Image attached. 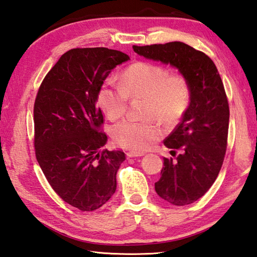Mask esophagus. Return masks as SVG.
<instances>
[{"mask_svg": "<svg viewBox=\"0 0 257 257\" xmlns=\"http://www.w3.org/2000/svg\"><path fill=\"white\" fill-rule=\"evenodd\" d=\"M144 153H135V152H128L126 153L127 158H132V157H141L143 156Z\"/></svg>", "mask_w": 257, "mask_h": 257, "instance_id": "1", "label": "esophagus"}]
</instances>
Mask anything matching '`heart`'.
<instances>
[{
  "label": "heart",
  "instance_id": "obj_1",
  "mask_svg": "<svg viewBox=\"0 0 257 257\" xmlns=\"http://www.w3.org/2000/svg\"><path fill=\"white\" fill-rule=\"evenodd\" d=\"M130 96L146 98L145 116L156 117L172 126L180 121L189 107L191 88L182 73H170L163 66L138 61L125 69L122 84L112 81L102 83L98 102L107 117L116 119L126 111ZM161 135L162 131L154 119L126 118L112 130L114 142L133 152L148 150Z\"/></svg>",
  "mask_w": 257,
  "mask_h": 257
}]
</instances>
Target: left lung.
<instances>
[{
  "mask_svg": "<svg viewBox=\"0 0 257 257\" xmlns=\"http://www.w3.org/2000/svg\"><path fill=\"white\" fill-rule=\"evenodd\" d=\"M147 59L169 64L190 83L191 100L181 122L164 145L181 153L164 158L157 195L174 206L197 201L218 177L227 145L230 110L223 82L214 62L200 50L181 42L133 46Z\"/></svg>",
  "mask_w": 257,
  "mask_h": 257,
  "instance_id": "left-lung-1",
  "label": "left lung"
}]
</instances>
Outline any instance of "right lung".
Here are the masks:
<instances>
[{
	"instance_id": "right-lung-1",
	"label": "right lung",
	"mask_w": 257,
	"mask_h": 257,
	"mask_svg": "<svg viewBox=\"0 0 257 257\" xmlns=\"http://www.w3.org/2000/svg\"><path fill=\"white\" fill-rule=\"evenodd\" d=\"M130 57L104 47L73 48L44 78L34 104V146L47 181L65 202L81 211L101 208L116 189L121 151L102 150L100 87Z\"/></svg>"
}]
</instances>
